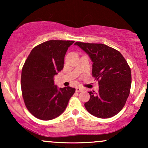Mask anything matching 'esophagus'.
<instances>
[{"label":"esophagus","instance_id":"34e87169","mask_svg":"<svg viewBox=\"0 0 148 148\" xmlns=\"http://www.w3.org/2000/svg\"><path fill=\"white\" fill-rule=\"evenodd\" d=\"M83 90V89L82 88H76V92H81V91H82Z\"/></svg>","mask_w":148,"mask_h":148}]
</instances>
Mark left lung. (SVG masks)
Returning <instances> with one entry per match:
<instances>
[{"label":"left lung","mask_w":148,"mask_h":148,"mask_svg":"<svg viewBox=\"0 0 148 148\" xmlns=\"http://www.w3.org/2000/svg\"><path fill=\"white\" fill-rule=\"evenodd\" d=\"M92 62V74L99 83V91L89 92L86 110L99 118L114 116L123 109L130 95L132 73L126 60L118 51L103 44L77 42Z\"/></svg>","instance_id":"1"}]
</instances>
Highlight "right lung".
I'll return each instance as SVG.
<instances>
[{
	"mask_svg": "<svg viewBox=\"0 0 148 148\" xmlns=\"http://www.w3.org/2000/svg\"><path fill=\"white\" fill-rule=\"evenodd\" d=\"M74 41L49 40L33 49L21 72V91L25 106L35 118L50 120L65 110L75 88H58L54 76L64 67L67 49Z\"/></svg>",
	"mask_w": 148,
	"mask_h": 148,
	"instance_id": "right-lung-1",
	"label": "right lung"
}]
</instances>
